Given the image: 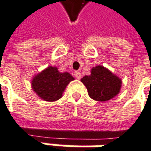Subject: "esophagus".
<instances>
[{"mask_svg":"<svg viewBox=\"0 0 151 151\" xmlns=\"http://www.w3.org/2000/svg\"><path fill=\"white\" fill-rule=\"evenodd\" d=\"M74 76H75V78L77 79H80L81 78V73L79 72H78V71L74 72Z\"/></svg>","mask_w":151,"mask_h":151,"instance_id":"esophagus-1","label":"esophagus"}]
</instances>
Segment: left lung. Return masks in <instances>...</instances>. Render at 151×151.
Masks as SVG:
<instances>
[{
  "mask_svg": "<svg viewBox=\"0 0 151 151\" xmlns=\"http://www.w3.org/2000/svg\"><path fill=\"white\" fill-rule=\"evenodd\" d=\"M81 82L85 85L89 97L99 102L108 101L120 91L122 81L104 66H96L91 74L84 76Z\"/></svg>",
  "mask_w": 151,
  "mask_h": 151,
  "instance_id": "obj_1",
  "label": "left lung"
}]
</instances>
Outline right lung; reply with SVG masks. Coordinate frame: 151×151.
I'll return each instance as SVG.
<instances>
[{
  "label": "right lung",
  "mask_w": 151,
  "mask_h": 151,
  "mask_svg": "<svg viewBox=\"0 0 151 151\" xmlns=\"http://www.w3.org/2000/svg\"><path fill=\"white\" fill-rule=\"evenodd\" d=\"M74 78L69 73H60L58 68L49 66L32 80V88L37 96L45 101L53 102L63 96L66 87Z\"/></svg>",
  "instance_id": "right-lung-1"
}]
</instances>
